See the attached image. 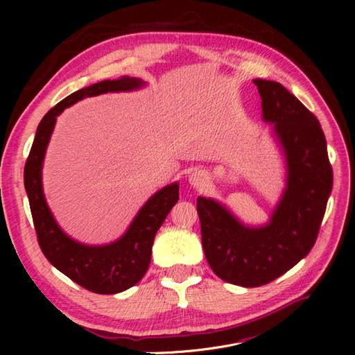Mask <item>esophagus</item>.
I'll return each mask as SVG.
<instances>
[{
  "label": "esophagus",
  "mask_w": 355,
  "mask_h": 355,
  "mask_svg": "<svg viewBox=\"0 0 355 355\" xmlns=\"http://www.w3.org/2000/svg\"><path fill=\"white\" fill-rule=\"evenodd\" d=\"M189 184L197 189H202L207 184V178L206 175H202L201 171H192L189 175Z\"/></svg>",
  "instance_id": "1"
}]
</instances>
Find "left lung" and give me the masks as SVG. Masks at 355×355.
<instances>
[{
    "instance_id": "1",
    "label": "left lung",
    "mask_w": 355,
    "mask_h": 355,
    "mask_svg": "<svg viewBox=\"0 0 355 355\" xmlns=\"http://www.w3.org/2000/svg\"><path fill=\"white\" fill-rule=\"evenodd\" d=\"M266 123L287 163V187L265 227L250 228L211 198H197L206 259L223 282L259 287L287 272L313 249L333 185L326 137L317 116L277 81L253 80Z\"/></svg>"
}]
</instances>
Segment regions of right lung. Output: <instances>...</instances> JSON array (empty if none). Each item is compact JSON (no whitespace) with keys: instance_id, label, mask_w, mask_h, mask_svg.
<instances>
[{"instance_id":"add662e5","label":"right lung","mask_w":355,"mask_h":355,"mask_svg":"<svg viewBox=\"0 0 355 355\" xmlns=\"http://www.w3.org/2000/svg\"><path fill=\"white\" fill-rule=\"evenodd\" d=\"M137 78L105 80L69 94L51 108L38 124L34 144L25 164L24 180L38 244L49 262L81 287L99 295L124 292L137 284L151 262L155 234L179 200V185L159 189L139 210L120 240L105 245H85L63 232L47 206L42 192L41 168L56 124V116L84 98L108 92H130L142 87Z\"/></svg>"}]
</instances>
